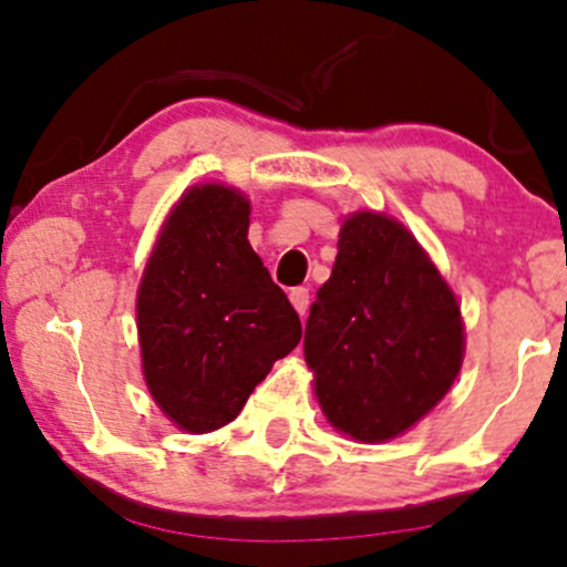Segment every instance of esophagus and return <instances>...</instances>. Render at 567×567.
Wrapping results in <instances>:
<instances>
[{
	"instance_id": "obj_1",
	"label": "esophagus",
	"mask_w": 567,
	"mask_h": 567,
	"mask_svg": "<svg viewBox=\"0 0 567 567\" xmlns=\"http://www.w3.org/2000/svg\"><path fill=\"white\" fill-rule=\"evenodd\" d=\"M289 299H291L293 310L299 312V318H305L307 307H310V289H305V286H297V289L289 291Z\"/></svg>"
}]
</instances>
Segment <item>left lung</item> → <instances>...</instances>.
Here are the masks:
<instances>
[{
	"label": "left lung",
	"mask_w": 567,
	"mask_h": 567,
	"mask_svg": "<svg viewBox=\"0 0 567 567\" xmlns=\"http://www.w3.org/2000/svg\"><path fill=\"white\" fill-rule=\"evenodd\" d=\"M466 326L451 284L399 218L354 210L305 328L328 424L357 443L416 427L458 378Z\"/></svg>",
	"instance_id": "1"
}]
</instances>
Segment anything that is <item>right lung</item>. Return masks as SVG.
<instances>
[{
  "mask_svg": "<svg viewBox=\"0 0 567 567\" xmlns=\"http://www.w3.org/2000/svg\"><path fill=\"white\" fill-rule=\"evenodd\" d=\"M249 197L224 182L187 187L140 276L143 380L176 430H220L301 338L299 315L249 245Z\"/></svg>",
  "mask_w": 567,
  "mask_h": 567,
  "instance_id": "right-lung-1",
  "label": "right lung"
}]
</instances>
